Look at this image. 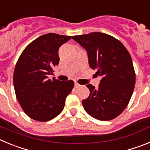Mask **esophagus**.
I'll list each match as a JSON object with an SVG mask.
<instances>
[{"instance_id":"obj_1","label":"esophagus","mask_w":150,"mask_h":150,"mask_svg":"<svg viewBox=\"0 0 150 150\" xmlns=\"http://www.w3.org/2000/svg\"><path fill=\"white\" fill-rule=\"evenodd\" d=\"M74 86H75V88H79V87L82 86L81 85L79 84L78 83H76V82H75V83H74Z\"/></svg>"}]
</instances>
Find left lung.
I'll use <instances>...</instances> for the list:
<instances>
[{"mask_svg":"<svg viewBox=\"0 0 150 150\" xmlns=\"http://www.w3.org/2000/svg\"><path fill=\"white\" fill-rule=\"evenodd\" d=\"M72 39L86 50L90 67L101 77L98 88L86 86L90 95L82 101L85 110L97 120H113L126 108L134 88L132 57L124 45L109 34L92 32Z\"/></svg>","mask_w":150,"mask_h":150,"instance_id":"left-lung-1","label":"left lung"}]
</instances>
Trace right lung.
Masks as SVG:
<instances>
[{
  "label": "right lung",
  "mask_w": 150,
  "mask_h": 150,
  "mask_svg": "<svg viewBox=\"0 0 150 150\" xmlns=\"http://www.w3.org/2000/svg\"><path fill=\"white\" fill-rule=\"evenodd\" d=\"M71 38L43 34L28 45L17 61L13 74L16 96L24 112L36 121H50L59 116L74 88L73 80L49 79L59 64V47Z\"/></svg>",
  "instance_id": "obj_1"
}]
</instances>
